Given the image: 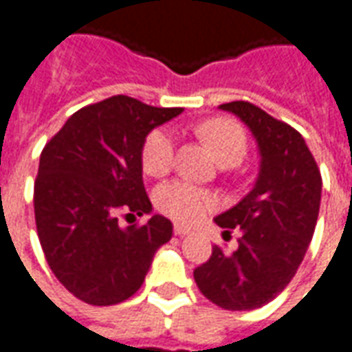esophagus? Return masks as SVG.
Instances as JSON below:
<instances>
[{
	"label": "esophagus",
	"mask_w": 352,
	"mask_h": 352,
	"mask_svg": "<svg viewBox=\"0 0 352 352\" xmlns=\"http://www.w3.org/2000/svg\"><path fill=\"white\" fill-rule=\"evenodd\" d=\"M173 232H175V236H188V234H192V230L183 224L173 226Z\"/></svg>",
	"instance_id": "34e87169"
}]
</instances>
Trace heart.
<instances>
[{
    "label": "heart",
    "instance_id": "heart-1",
    "mask_svg": "<svg viewBox=\"0 0 352 352\" xmlns=\"http://www.w3.org/2000/svg\"><path fill=\"white\" fill-rule=\"evenodd\" d=\"M197 130L204 146L222 167L239 164L248 152V136L241 124L232 118L216 116L202 120ZM173 165V138L165 130L150 132L142 146V169L152 177L169 173ZM218 200L210 190L188 185L185 181L165 183L155 190V206L169 218L183 224H195L216 208Z\"/></svg>",
    "mask_w": 352,
    "mask_h": 352
}]
</instances>
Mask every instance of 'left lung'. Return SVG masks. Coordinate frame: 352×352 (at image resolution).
Returning <instances> with one entry per match:
<instances>
[{
	"instance_id": "left-lung-1",
	"label": "left lung",
	"mask_w": 352,
	"mask_h": 352,
	"mask_svg": "<svg viewBox=\"0 0 352 352\" xmlns=\"http://www.w3.org/2000/svg\"><path fill=\"white\" fill-rule=\"evenodd\" d=\"M251 130L259 148V175L234 208L214 218L224 234L239 230L234 253L214 245L195 269L199 290L232 311L269 304L296 274L316 230L321 175L302 134L248 101L220 104Z\"/></svg>"
}]
</instances>
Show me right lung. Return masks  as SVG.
I'll return each mask as SVG.
<instances>
[{
	"label": "right lung",
	"mask_w": 352,
	"mask_h": 352,
	"mask_svg": "<svg viewBox=\"0 0 352 352\" xmlns=\"http://www.w3.org/2000/svg\"><path fill=\"white\" fill-rule=\"evenodd\" d=\"M181 111L115 95L79 109L44 146L34 181L38 239L56 278L91 306L136 294L155 251L173 236L165 216L122 228L118 214H152L142 146Z\"/></svg>",
	"instance_id": "obj_1"
}]
</instances>
